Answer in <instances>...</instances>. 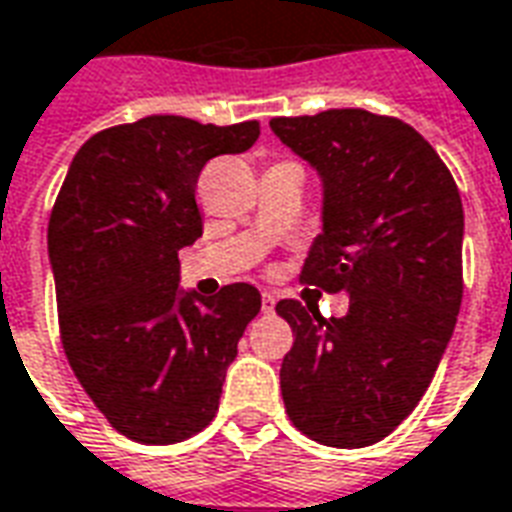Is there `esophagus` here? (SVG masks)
I'll return each instance as SVG.
<instances>
[{"label": "esophagus", "mask_w": 512, "mask_h": 512, "mask_svg": "<svg viewBox=\"0 0 512 512\" xmlns=\"http://www.w3.org/2000/svg\"><path fill=\"white\" fill-rule=\"evenodd\" d=\"M274 304H277V296L271 290H263V312L274 310Z\"/></svg>", "instance_id": "34e87169"}]
</instances>
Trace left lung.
I'll list each match as a JSON object with an SVG mask.
<instances>
[{"mask_svg": "<svg viewBox=\"0 0 512 512\" xmlns=\"http://www.w3.org/2000/svg\"><path fill=\"white\" fill-rule=\"evenodd\" d=\"M274 134L321 172L323 233L301 282L345 293V318L285 299L293 329L279 384L307 439L356 450L417 408L463 299V205L430 142L389 115L326 109L274 117Z\"/></svg>", "mask_w": 512, "mask_h": 512, "instance_id": "obj_1", "label": "left lung"}]
</instances>
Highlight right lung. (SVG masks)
<instances>
[{
  "label": "right lung",
  "mask_w": 512,
  "mask_h": 512,
  "mask_svg": "<svg viewBox=\"0 0 512 512\" xmlns=\"http://www.w3.org/2000/svg\"><path fill=\"white\" fill-rule=\"evenodd\" d=\"M260 123L202 126L150 115L90 136L49 219L60 340L106 422L139 444L211 425L238 340L260 312L246 282L213 299L178 293V252L202 235V167L244 153Z\"/></svg>",
  "instance_id": "obj_1"
}]
</instances>
